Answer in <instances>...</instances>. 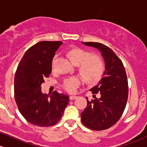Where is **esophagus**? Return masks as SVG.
Returning a JSON list of instances; mask_svg holds the SVG:
<instances>
[{"mask_svg": "<svg viewBox=\"0 0 147 147\" xmlns=\"http://www.w3.org/2000/svg\"><path fill=\"white\" fill-rule=\"evenodd\" d=\"M77 98H78V96H69V99L70 100L76 99Z\"/></svg>", "mask_w": 147, "mask_h": 147, "instance_id": "34e87169", "label": "esophagus"}]
</instances>
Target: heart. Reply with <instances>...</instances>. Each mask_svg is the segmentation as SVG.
I'll return each instance as SVG.
<instances>
[{
  "mask_svg": "<svg viewBox=\"0 0 147 147\" xmlns=\"http://www.w3.org/2000/svg\"><path fill=\"white\" fill-rule=\"evenodd\" d=\"M71 61L78 65L79 71L84 76L88 83H94L99 81L105 73V64L98 54L81 48H75L68 53ZM55 57L52 60L51 68H54ZM83 83L82 78L79 76H72L64 79L61 87L69 94L76 92L77 89Z\"/></svg>",
  "mask_w": 147,
  "mask_h": 147,
  "instance_id": "1",
  "label": "heart"
}]
</instances>
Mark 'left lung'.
I'll return each mask as SVG.
<instances>
[{
  "label": "left lung",
  "mask_w": 147,
  "mask_h": 147,
  "mask_svg": "<svg viewBox=\"0 0 147 147\" xmlns=\"http://www.w3.org/2000/svg\"><path fill=\"white\" fill-rule=\"evenodd\" d=\"M101 52L106 69L96 86L90 89L94 99L88 101L81 113L82 123L88 128L103 131L113 126L121 117L128 96L127 75L121 59L109 47L100 42H83ZM99 93V98L95 94Z\"/></svg>",
  "instance_id": "8db88e82"
}]
</instances>
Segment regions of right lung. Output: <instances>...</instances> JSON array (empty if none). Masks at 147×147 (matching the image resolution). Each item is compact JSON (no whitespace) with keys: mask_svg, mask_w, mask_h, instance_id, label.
Masks as SVG:
<instances>
[{"mask_svg":"<svg viewBox=\"0 0 147 147\" xmlns=\"http://www.w3.org/2000/svg\"><path fill=\"white\" fill-rule=\"evenodd\" d=\"M62 42L41 41L23 56L14 77V98L18 109L30 123L49 127L58 123L69 102V96L53 91L49 96L40 85L51 72L52 59Z\"/></svg>","mask_w":147,"mask_h":147,"instance_id":"obj_1","label":"right lung"}]
</instances>
